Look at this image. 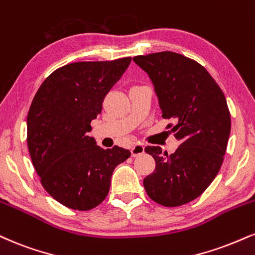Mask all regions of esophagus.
Instances as JSON below:
<instances>
[{"instance_id":"1","label":"esophagus","mask_w":255,"mask_h":255,"mask_svg":"<svg viewBox=\"0 0 255 255\" xmlns=\"http://www.w3.org/2000/svg\"><path fill=\"white\" fill-rule=\"evenodd\" d=\"M130 151H131V155H133V157H136V155L142 154V153L145 152V147H143V145H141L140 142H136L131 146Z\"/></svg>"}]
</instances>
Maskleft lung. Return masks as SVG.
<instances>
[{
  "instance_id": "obj_1",
  "label": "left lung",
  "mask_w": 255,
  "mask_h": 255,
  "mask_svg": "<svg viewBox=\"0 0 255 255\" xmlns=\"http://www.w3.org/2000/svg\"><path fill=\"white\" fill-rule=\"evenodd\" d=\"M134 63L148 75L160 114L180 145L172 154L159 146L145 152L155 170L143 179L149 198L164 207H178L204 192L219 173L229 134L231 114L225 94L197 61L174 52L137 56Z\"/></svg>"
}]
</instances>
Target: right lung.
<instances>
[{
  "mask_svg": "<svg viewBox=\"0 0 255 255\" xmlns=\"http://www.w3.org/2000/svg\"><path fill=\"white\" fill-rule=\"evenodd\" d=\"M130 60L67 64L52 72L33 98L27 116L33 166L46 191L67 208L90 210L102 203L114 168L130 157L129 149L101 148L89 136L103 98Z\"/></svg>",
  "mask_w": 255,
  "mask_h": 255,
  "instance_id": "add662e5",
  "label": "right lung"
}]
</instances>
